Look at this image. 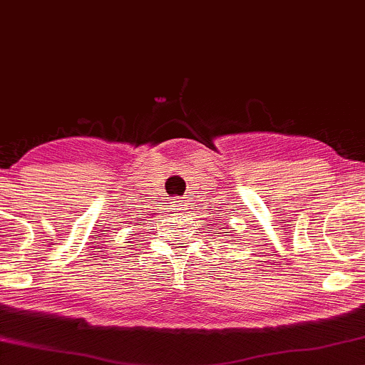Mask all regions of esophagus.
<instances>
[{
    "label": "esophagus",
    "mask_w": 365,
    "mask_h": 365,
    "mask_svg": "<svg viewBox=\"0 0 365 365\" xmlns=\"http://www.w3.org/2000/svg\"><path fill=\"white\" fill-rule=\"evenodd\" d=\"M183 200H180V197H175L174 200V207H175V210H183Z\"/></svg>",
    "instance_id": "esophagus-1"
}]
</instances>
